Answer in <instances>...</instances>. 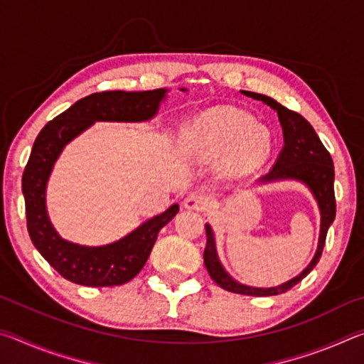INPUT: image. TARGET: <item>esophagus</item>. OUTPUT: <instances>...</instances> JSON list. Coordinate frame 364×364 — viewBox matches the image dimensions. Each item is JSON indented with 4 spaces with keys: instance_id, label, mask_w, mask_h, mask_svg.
Returning <instances> with one entry per match:
<instances>
[{
    "instance_id": "34e87169",
    "label": "esophagus",
    "mask_w": 364,
    "mask_h": 364,
    "mask_svg": "<svg viewBox=\"0 0 364 364\" xmlns=\"http://www.w3.org/2000/svg\"><path fill=\"white\" fill-rule=\"evenodd\" d=\"M207 202H208V197L204 193H191L186 199H184L183 205L184 208H188V210H204L207 207Z\"/></svg>"
}]
</instances>
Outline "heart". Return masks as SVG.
<instances>
[{"label": "heart", "instance_id": "heart-1", "mask_svg": "<svg viewBox=\"0 0 364 364\" xmlns=\"http://www.w3.org/2000/svg\"><path fill=\"white\" fill-rule=\"evenodd\" d=\"M181 147L189 159L210 162L221 157L230 176L255 171L273 151V138L255 119L237 109L218 107L191 120L181 133Z\"/></svg>", "mask_w": 364, "mask_h": 364}]
</instances>
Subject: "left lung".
I'll return each mask as SVG.
<instances>
[{"label":"left lung","instance_id":"obj_1","mask_svg":"<svg viewBox=\"0 0 364 364\" xmlns=\"http://www.w3.org/2000/svg\"><path fill=\"white\" fill-rule=\"evenodd\" d=\"M241 93L252 97V100L262 101L263 104L276 110L282 127V136H284V146H282V151L279 152L278 159H276L273 168L267 175L258 178L255 184H267L282 180H294L305 184L310 189L313 197H315L319 215H321V228H319V239L315 257L311 258V262L308 263V267L300 274L274 287H254L234 279L223 268V264H221L213 230L210 225L205 223L207 245L204 250V263L210 278L225 291L242 295H254V297H269V295L284 294L295 284H299L316 267L319 258H321L326 234H328L329 226L336 218L334 164H332L331 154L326 151L316 132L313 130V127L300 114L292 112L287 107L281 106L278 101H274L269 96L252 93V91H241Z\"/></svg>","mask_w":364,"mask_h":364}]
</instances>
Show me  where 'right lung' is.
<instances>
[{"instance_id":"right-lung-1","label":"right lung","mask_w":364,"mask_h":364,"mask_svg":"<svg viewBox=\"0 0 364 364\" xmlns=\"http://www.w3.org/2000/svg\"><path fill=\"white\" fill-rule=\"evenodd\" d=\"M180 91H188L180 88ZM168 90L102 91L77 101L46 123L33 143L22 176L27 230L36 250L60 276L80 286H122L136 276L149 258L157 234L173 220L180 205L173 204L119 241L106 245H82L67 241L54 230L46 208V188L54 164L70 141L96 122H147L159 112Z\"/></svg>"}]
</instances>
